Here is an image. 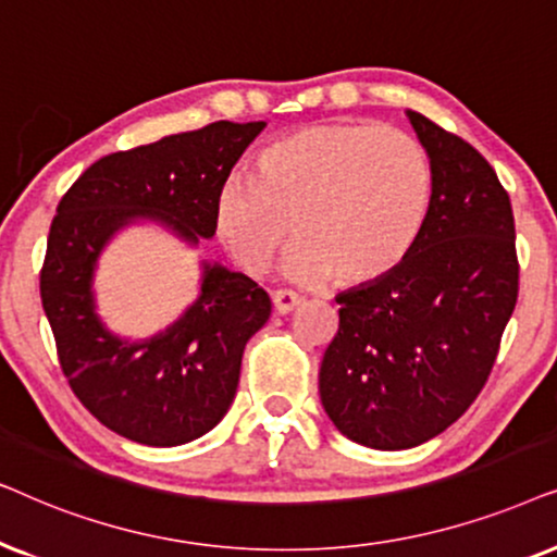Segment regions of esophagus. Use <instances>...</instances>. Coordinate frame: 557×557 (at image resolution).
Returning a JSON list of instances; mask_svg holds the SVG:
<instances>
[{"mask_svg":"<svg viewBox=\"0 0 557 557\" xmlns=\"http://www.w3.org/2000/svg\"><path fill=\"white\" fill-rule=\"evenodd\" d=\"M272 302H274V310H277L280 315H285V313H290L295 306H298L300 298L293 290H274Z\"/></svg>","mask_w":557,"mask_h":557,"instance_id":"34e87169","label":"esophagus"}]
</instances>
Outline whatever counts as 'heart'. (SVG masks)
<instances>
[{"instance_id": "b5f03b06", "label": "heart", "mask_w": 557, "mask_h": 557, "mask_svg": "<svg viewBox=\"0 0 557 557\" xmlns=\"http://www.w3.org/2000/svg\"><path fill=\"white\" fill-rule=\"evenodd\" d=\"M433 173L414 137L376 122L315 124L259 152L257 181L226 177L219 239L247 274H264L290 242L300 283L361 285L410 255L425 224Z\"/></svg>"}]
</instances>
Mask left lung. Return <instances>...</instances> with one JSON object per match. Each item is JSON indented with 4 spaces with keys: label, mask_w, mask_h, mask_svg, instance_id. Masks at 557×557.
Listing matches in <instances>:
<instances>
[{
    "label": "left lung",
    "mask_w": 557,
    "mask_h": 557,
    "mask_svg": "<svg viewBox=\"0 0 557 557\" xmlns=\"http://www.w3.org/2000/svg\"><path fill=\"white\" fill-rule=\"evenodd\" d=\"M407 116L433 173L425 224L395 270L338 295L318 374L333 425L380 450L420 446L469 410L520 293L515 216L494 168L454 132Z\"/></svg>",
    "instance_id": "8db88e82"
}]
</instances>
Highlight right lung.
Returning a JSON list of instances; mask_svg holds the SVG:
<instances>
[{
	"mask_svg": "<svg viewBox=\"0 0 557 557\" xmlns=\"http://www.w3.org/2000/svg\"><path fill=\"white\" fill-rule=\"evenodd\" d=\"M264 122H213L111 152L65 190L50 224L40 298L58 361L101 425L143 446H181L216 428L234 403L247 341L272 302L247 274L203 264L201 295L165 333L129 344L103 329L91 280L103 244L152 219L188 244L216 234V193Z\"/></svg>",
	"mask_w": 557,
	"mask_h": 557,
	"instance_id": "right-lung-1",
	"label": "right lung"
}]
</instances>
